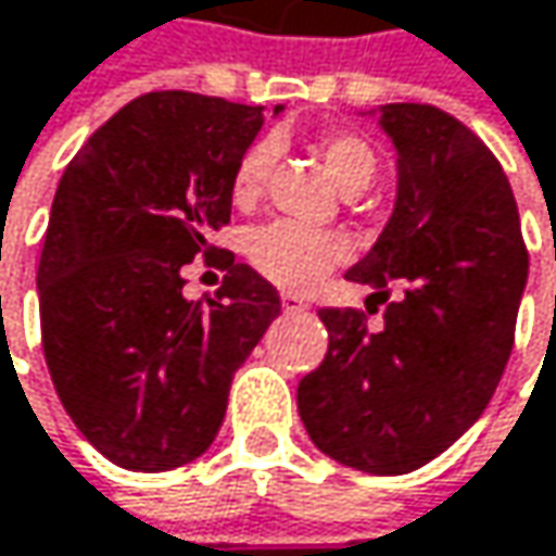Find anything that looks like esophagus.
<instances>
[{"label": "esophagus", "mask_w": 556, "mask_h": 556, "mask_svg": "<svg viewBox=\"0 0 556 556\" xmlns=\"http://www.w3.org/2000/svg\"><path fill=\"white\" fill-rule=\"evenodd\" d=\"M280 303H283L287 313H303V309H309V303H306L303 296H296V293H283Z\"/></svg>", "instance_id": "34e87169"}]
</instances>
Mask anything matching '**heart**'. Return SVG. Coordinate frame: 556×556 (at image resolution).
Returning a JSON list of instances; mask_svg holds the SVG:
<instances>
[{
    "label": "heart",
    "instance_id": "heart-1",
    "mask_svg": "<svg viewBox=\"0 0 556 556\" xmlns=\"http://www.w3.org/2000/svg\"><path fill=\"white\" fill-rule=\"evenodd\" d=\"M323 159L329 175L342 191H362L375 172L378 155L375 149L355 132H332L323 139ZM273 165V142L256 139L243 149L230 175V198L233 204L247 207L260 198L266 175ZM349 256V243L336 230L303 227L293 220H269L247 233V260L263 280L283 290H309L323 276Z\"/></svg>",
    "mask_w": 556,
    "mask_h": 556
}]
</instances>
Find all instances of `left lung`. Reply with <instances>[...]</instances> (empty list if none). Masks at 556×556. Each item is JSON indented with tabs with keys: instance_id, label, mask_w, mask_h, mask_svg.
<instances>
[{
	"instance_id": "8db88e82",
	"label": "left lung",
	"mask_w": 556,
	"mask_h": 556,
	"mask_svg": "<svg viewBox=\"0 0 556 556\" xmlns=\"http://www.w3.org/2000/svg\"><path fill=\"white\" fill-rule=\"evenodd\" d=\"M378 123L397 149V201L345 273L375 293L368 313H319L329 352L300 381L296 404L326 456L404 476L489 407L515 345L528 250L511 185L469 126L430 103H388ZM381 302L386 326L371 333L367 316Z\"/></svg>"
}]
</instances>
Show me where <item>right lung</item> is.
<instances>
[{
	"label": "right lung",
	"mask_w": 556,
	"mask_h": 556,
	"mask_svg": "<svg viewBox=\"0 0 556 556\" xmlns=\"http://www.w3.org/2000/svg\"><path fill=\"white\" fill-rule=\"evenodd\" d=\"M260 126L263 106L155 90L61 175L38 263L41 349L67 417L119 469L198 459L233 371L280 316V293L233 253L217 256L227 276L207 306L181 296V266L217 253L207 233L230 220V175Z\"/></svg>",
	"instance_id": "obj_1"
}]
</instances>
